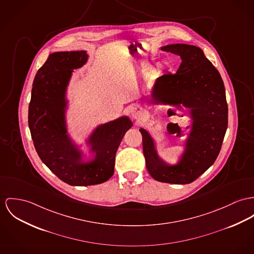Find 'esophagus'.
Segmentation results:
<instances>
[{"instance_id": "obj_1", "label": "esophagus", "mask_w": 254, "mask_h": 254, "mask_svg": "<svg viewBox=\"0 0 254 254\" xmlns=\"http://www.w3.org/2000/svg\"><path fill=\"white\" fill-rule=\"evenodd\" d=\"M131 116L135 120H140L144 116V110L142 109V107H140L138 105H134L131 108Z\"/></svg>"}]
</instances>
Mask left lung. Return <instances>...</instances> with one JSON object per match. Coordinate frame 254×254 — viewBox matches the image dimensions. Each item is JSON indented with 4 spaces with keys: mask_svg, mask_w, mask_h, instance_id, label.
Segmentation results:
<instances>
[{
    "mask_svg": "<svg viewBox=\"0 0 254 254\" xmlns=\"http://www.w3.org/2000/svg\"><path fill=\"white\" fill-rule=\"evenodd\" d=\"M161 49L179 55L182 64L175 74L156 79L153 101L190 108L193 129L177 165H168L158 157L153 138L141 128L143 154L148 172L156 181L190 184L214 164L220 152L228 125L225 89L219 72L199 47L177 43Z\"/></svg>",
    "mask_w": 254,
    "mask_h": 254,
    "instance_id": "8db88e82",
    "label": "left lung"
}]
</instances>
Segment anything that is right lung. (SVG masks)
Wrapping results in <instances>:
<instances>
[{"mask_svg":"<svg viewBox=\"0 0 254 254\" xmlns=\"http://www.w3.org/2000/svg\"><path fill=\"white\" fill-rule=\"evenodd\" d=\"M87 59L86 51L50 54L34 80L28 116L34 146L42 162L60 180L78 187L98 185L113 176L119 145L132 127L127 117L98 127L90 138L96 157L82 162L80 152L66 134L64 95L73 69Z\"/></svg>","mask_w":254,"mask_h":254,"instance_id":"right-lung-1","label":"right lung"}]
</instances>
